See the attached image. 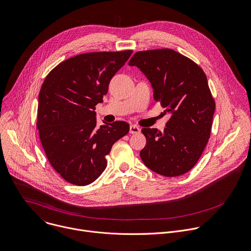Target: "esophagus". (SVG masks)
<instances>
[{
    "instance_id": "esophagus-1",
    "label": "esophagus",
    "mask_w": 251,
    "mask_h": 251,
    "mask_svg": "<svg viewBox=\"0 0 251 251\" xmlns=\"http://www.w3.org/2000/svg\"><path fill=\"white\" fill-rule=\"evenodd\" d=\"M141 131L140 127L137 125H131L130 126V134H137Z\"/></svg>"
}]
</instances>
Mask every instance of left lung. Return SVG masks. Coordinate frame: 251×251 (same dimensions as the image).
Returning <instances> with one entry per match:
<instances>
[{
    "label": "left lung",
    "instance_id": "8db88e82",
    "mask_svg": "<svg viewBox=\"0 0 251 251\" xmlns=\"http://www.w3.org/2000/svg\"><path fill=\"white\" fill-rule=\"evenodd\" d=\"M148 77L153 100L172 114L163 133L144 128L140 156L152 172L168 177L188 173L199 160L211 135L215 100L207 76L194 61L173 49L139 51L129 61Z\"/></svg>",
    "mask_w": 251,
    "mask_h": 251
}]
</instances>
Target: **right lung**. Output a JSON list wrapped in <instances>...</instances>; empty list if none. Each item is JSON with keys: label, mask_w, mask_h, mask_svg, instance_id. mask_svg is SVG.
<instances>
[{"label": "right lung", "mask_w": 251, "mask_h": 251, "mask_svg": "<svg viewBox=\"0 0 251 251\" xmlns=\"http://www.w3.org/2000/svg\"><path fill=\"white\" fill-rule=\"evenodd\" d=\"M132 50L69 58L45 77L38 97L39 138L52 168L66 181L85 186L106 169L105 156L129 132L124 121L97 126L96 105Z\"/></svg>", "instance_id": "obj_1"}]
</instances>
